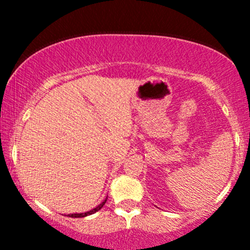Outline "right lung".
Wrapping results in <instances>:
<instances>
[{
	"instance_id": "1",
	"label": "right lung",
	"mask_w": 250,
	"mask_h": 250,
	"mask_svg": "<svg viewBox=\"0 0 250 250\" xmlns=\"http://www.w3.org/2000/svg\"><path fill=\"white\" fill-rule=\"evenodd\" d=\"M106 200H107V197H106ZM106 200L104 201V202H102L99 204V206L98 207H95L94 209H92V210H89V211H87V213H78V214H69V216H71V218H84V216H87V215H90V214H94L95 211H98V210H100V209L103 208V207H104V204L106 203Z\"/></svg>"
}]
</instances>
